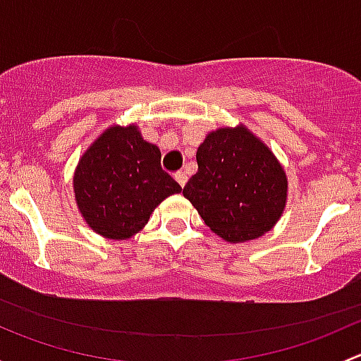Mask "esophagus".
Instances as JSON below:
<instances>
[{
    "mask_svg": "<svg viewBox=\"0 0 361 361\" xmlns=\"http://www.w3.org/2000/svg\"><path fill=\"white\" fill-rule=\"evenodd\" d=\"M174 180H176L178 183L181 185V187H185V183H187L188 176H187V173H183V171H178V173L174 174Z\"/></svg>",
    "mask_w": 361,
    "mask_h": 361,
    "instance_id": "obj_1",
    "label": "esophagus"
}]
</instances>
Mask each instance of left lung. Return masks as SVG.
<instances>
[{
	"label": "left lung",
	"mask_w": 361,
	"mask_h": 361,
	"mask_svg": "<svg viewBox=\"0 0 361 361\" xmlns=\"http://www.w3.org/2000/svg\"><path fill=\"white\" fill-rule=\"evenodd\" d=\"M197 166L183 195L214 234L243 243L274 227L286 202L285 171L250 130L207 134L197 148Z\"/></svg>",
	"instance_id": "obj_1"
}]
</instances>
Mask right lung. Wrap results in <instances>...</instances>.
<instances>
[{"instance_id": "obj_1", "label": "right lung", "mask_w": 361, "mask_h": 361, "mask_svg": "<svg viewBox=\"0 0 361 361\" xmlns=\"http://www.w3.org/2000/svg\"><path fill=\"white\" fill-rule=\"evenodd\" d=\"M75 197L87 224L108 239H127L181 187L160 166V152L134 126L111 127L76 167Z\"/></svg>"}]
</instances>
